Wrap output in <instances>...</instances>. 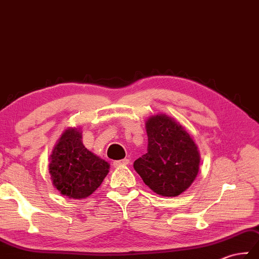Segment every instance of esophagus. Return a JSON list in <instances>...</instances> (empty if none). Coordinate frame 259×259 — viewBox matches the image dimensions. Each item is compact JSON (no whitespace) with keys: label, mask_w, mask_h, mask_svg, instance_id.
<instances>
[{"label":"esophagus","mask_w":259,"mask_h":259,"mask_svg":"<svg viewBox=\"0 0 259 259\" xmlns=\"http://www.w3.org/2000/svg\"><path fill=\"white\" fill-rule=\"evenodd\" d=\"M128 164H130L128 158H124V159H120V160H114V162H113L114 167H120V166L128 165Z\"/></svg>","instance_id":"34e87169"}]
</instances>
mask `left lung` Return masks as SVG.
<instances>
[{
  "instance_id": "8db88e82",
  "label": "left lung",
  "mask_w": 259,
  "mask_h": 259,
  "mask_svg": "<svg viewBox=\"0 0 259 259\" xmlns=\"http://www.w3.org/2000/svg\"><path fill=\"white\" fill-rule=\"evenodd\" d=\"M147 153L134 162L143 182L159 196L175 197L197 177L200 154L186 128L166 114H156L145 122Z\"/></svg>"
}]
</instances>
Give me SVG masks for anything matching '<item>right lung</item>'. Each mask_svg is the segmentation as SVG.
<instances>
[{"label":"right lung","instance_id":"add662e5","mask_svg":"<svg viewBox=\"0 0 259 259\" xmlns=\"http://www.w3.org/2000/svg\"><path fill=\"white\" fill-rule=\"evenodd\" d=\"M108 169L105 159L84 146L81 127H67L50 155L52 184L68 198H88L101 186Z\"/></svg>","mask_w":259,"mask_h":259}]
</instances>
